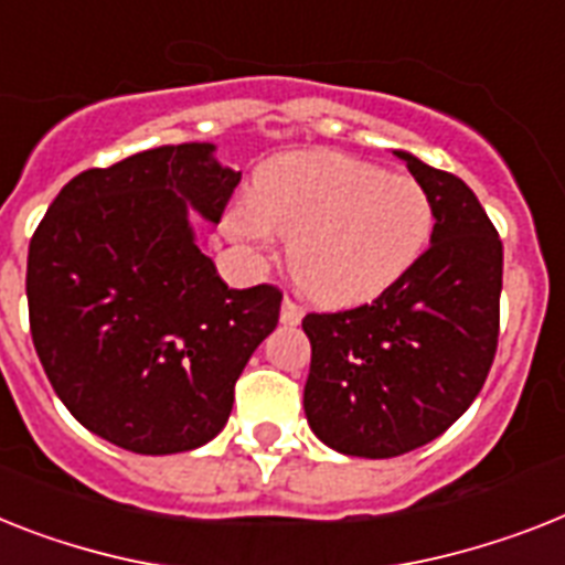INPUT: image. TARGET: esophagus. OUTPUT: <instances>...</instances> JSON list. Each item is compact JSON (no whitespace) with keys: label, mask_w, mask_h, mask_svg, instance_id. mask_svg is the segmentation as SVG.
Listing matches in <instances>:
<instances>
[{"label":"esophagus","mask_w":565,"mask_h":565,"mask_svg":"<svg viewBox=\"0 0 565 565\" xmlns=\"http://www.w3.org/2000/svg\"><path fill=\"white\" fill-rule=\"evenodd\" d=\"M279 320H282V326H297L302 320V309L286 297V300H282V309H279Z\"/></svg>","instance_id":"34e87169"}]
</instances>
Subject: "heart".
<instances>
[{"label": "heart", "instance_id": "obj_1", "mask_svg": "<svg viewBox=\"0 0 565 565\" xmlns=\"http://www.w3.org/2000/svg\"><path fill=\"white\" fill-rule=\"evenodd\" d=\"M436 207L422 181L361 158L309 149L274 158L254 199L225 213V233L248 256L288 239L294 282L323 306H358L395 286L433 239Z\"/></svg>", "mask_w": 565, "mask_h": 565}]
</instances>
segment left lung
Returning a JSON list of instances; mask_svg holds the SVG:
<instances>
[{
    "label": "left lung",
    "mask_w": 565,
    "mask_h": 565,
    "mask_svg": "<svg viewBox=\"0 0 565 565\" xmlns=\"http://www.w3.org/2000/svg\"><path fill=\"white\" fill-rule=\"evenodd\" d=\"M436 207L430 248L370 306L306 315L302 393L317 439L343 456L393 459L473 404L500 338L502 242L473 190L393 149Z\"/></svg>",
    "instance_id": "obj_1"
}]
</instances>
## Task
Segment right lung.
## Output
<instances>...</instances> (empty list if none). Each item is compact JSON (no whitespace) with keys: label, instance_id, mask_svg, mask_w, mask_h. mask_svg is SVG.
Here are the masks:
<instances>
[{"label":"right lung","instance_id":"add662e5","mask_svg":"<svg viewBox=\"0 0 565 565\" xmlns=\"http://www.w3.org/2000/svg\"><path fill=\"white\" fill-rule=\"evenodd\" d=\"M242 172L207 141L143 149L74 175L28 248L31 338L54 393L141 456L216 439L233 384L277 329L282 294L227 288L190 213L218 225Z\"/></svg>","mask_w":565,"mask_h":565}]
</instances>
